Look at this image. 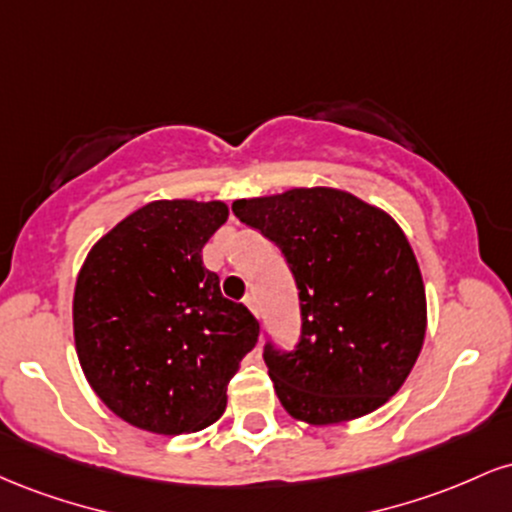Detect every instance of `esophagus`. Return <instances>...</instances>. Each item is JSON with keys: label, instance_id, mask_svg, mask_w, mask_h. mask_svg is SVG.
Segmentation results:
<instances>
[{"label": "esophagus", "instance_id": "1", "mask_svg": "<svg viewBox=\"0 0 512 512\" xmlns=\"http://www.w3.org/2000/svg\"><path fill=\"white\" fill-rule=\"evenodd\" d=\"M245 305H248V308H250L252 313H255L257 317H260V303H257V298L252 296V293H250V296H245Z\"/></svg>", "mask_w": 512, "mask_h": 512}]
</instances>
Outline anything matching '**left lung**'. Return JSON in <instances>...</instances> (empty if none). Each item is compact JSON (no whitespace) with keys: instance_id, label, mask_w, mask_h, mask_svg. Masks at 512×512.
I'll list each match as a JSON object with an SVG mask.
<instances>
[{"instance_id":"obj_1","label":"left lung","mask_w":512,"mask_h":512,"mask_svg":"<svg viewBox=\"0 0 512 512\" xmlns=\"http://www.w3.org/2000/svg\"><path fill=\"white\" fill-rule=\"evenodd\" d=\"M233 214L272 240L296 281L301 337L262 351L284 409L325 426L383 407L426 334L424 279L402 228L330 187L238 199Z\"/></svg>"}]
</instances>
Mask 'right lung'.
<instances>
[{"mask_svg": "<svg viewBox=\"0 0 512 512\" xmlns=\"http://www.w3.org/2000/svg\"><path fill=\"white\" fill-rule=\"evenodd\" d=\"M228 219L223 202H151L88 252L74 291V342L88 385L144 431H202L255 349L260 322L223 298L202 248Z\"/></svg>", "mask_w": 512, "mask_h": 512, "instance_id": "add662e5", "label": "right lung"}]
</instances>
